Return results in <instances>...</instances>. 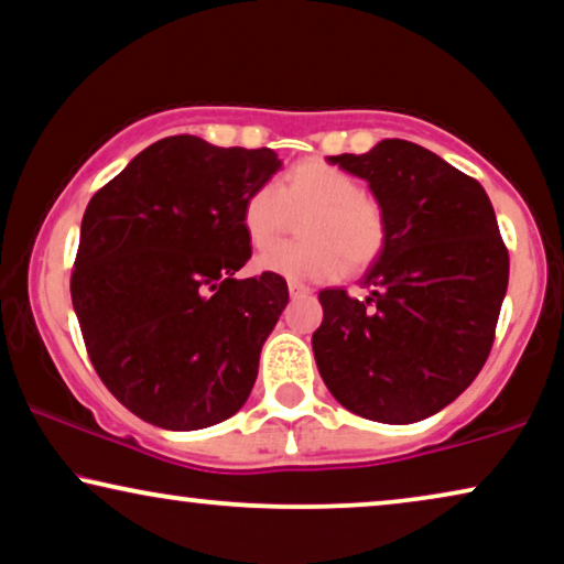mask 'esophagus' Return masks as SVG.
<instances>
[{
  "label": "esophagus",
  "instance_id": "obj_1",
  "mask_svg": "<svg viewBox=\"0 0 564 564\" xmlns=\"http://www.w3.org/2000/svg\"><path fill=\"white\" fill-rule=\"evenodd\" d=\"M289 294H291V299H306V296L312 294V291L306 289V286H302V283L291 281V283H289Z\"/></svg>",
  "mask_w": 564,
  "mask_h": 564
}]
</instances>
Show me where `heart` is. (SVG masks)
I'll return each mask as SVG.
<instances>
[{
	"mask_svg": "<svg viewBox=\"0 0 564 564\" xmlns=\"http://www.w3.org/2000/svg\"><path fill=\"white\" fill-rule=\"evenodd\" d=\"M302 242L262 252L258 268L291 281H327L343 270L369 268L384 252L389 221L384 206L356 175L325 160H304L275 185H260L242 204V229L254 250H265L283 235L289 214H302Z\"/></svg>",
	"mask_w": 564,
	"mask_h": 564,
	"instance_id": "b5f03b06",
	"label": "heart"
}]
</instances>
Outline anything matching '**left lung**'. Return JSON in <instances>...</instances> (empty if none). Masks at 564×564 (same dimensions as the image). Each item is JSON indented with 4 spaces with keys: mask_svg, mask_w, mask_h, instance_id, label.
I'll return each instance as SVG.
<instances>
[{
    "mask_svg": "<svg viewBox=\"0 0 564 564\" xmlns=\"http://www.w3.org/2000/svg\"><path fill=\"white\" fill-rule=\"evenodd\" d=\"M327 160L369 180L389 239L360 278L364 296L319 291L317 369L356 415L417 423L482 371L508 289V247L485 187L412 141Z\"/></svg>",
    "mask_w": 564,
    "mask_h": 564,
    "instance_id": "left-lung-1",
    "label": "left lung"
}]
</instances>
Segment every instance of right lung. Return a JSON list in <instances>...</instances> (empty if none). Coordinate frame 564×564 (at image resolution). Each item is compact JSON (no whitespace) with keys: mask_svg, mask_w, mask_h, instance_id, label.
<instances>
[{"mask_svg":"<svg viewBox=\"0 0 564 564\" xmlns=\"http://www.w3.org/2000/svg\"><path fill=\"white\" fill-rule=\"evenodd\" d=\"M281 167L273 149L167 137L87 204L72 304L110 394L147 423L198 431L235 415L289 304L286 278H237L242 204Z\"/></svg>","mask_w":564,"mask_h":564,"instance_id":"add662e5","label":"right lung"}]
</instances>
